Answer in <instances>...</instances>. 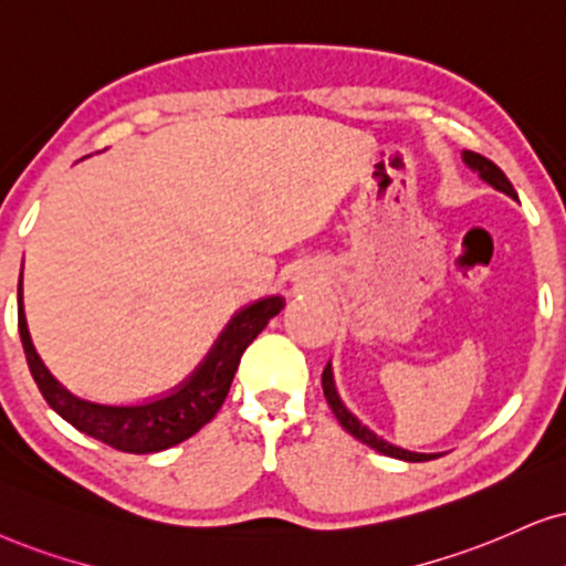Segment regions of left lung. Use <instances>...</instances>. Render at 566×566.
<instances>
[{
    "mask_svg": "<svg viewBox=\"0 0 566 566\" xmlns=\"http://www.w3.org/2000/svg\"><path fill=\"white\" fill-rule=\"evenodd\" d=\"M462 161L468 164V167L473 169V171H478V177H481L483 182H489L493 190L504 192V196H510V198L517 200V192H514L512 182L506 180V175H504V171L499 169L496 164H493L491 159H485V156H481V154H473V151H462ZM321 384H324V397H326L328 407H332V412L336 415V420H339V426L345 428L347 433H353L357 441L368 443L370 449H376L378 454L395 457V460H405V462H428V460H436V457H441V454H423V452H410V449H402V447H397V443L386 441V439H381V436H378V433L370 431L368 426H363L360 420H357L355 415L347 410V405L342 402L339 391H336L332 363H326V368H324V376H321Z\"/></svg>",
    "mask_w": 566,
    "mask_h": 566,
    "instance_id": "8db88e82",
    "label": "left lung"
}]
</instances>
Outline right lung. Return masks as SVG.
Wrapping results in <instances>:
<instances>
[{"label":"right lung","instance_id":"obj_1","mask_svg":"<svg viewBox=\"0 0 566 566\" xmlns=\"http://www.w3.org/2000/svg\"><path fill=\"white\" fill-rule=\"evenodd\" d=\"M284 307L282 295H269L255 300L230 318L221 328L209 353L198 363V368L169 389L167 395L143 399L135 405H106L93 402L67 386L56 381V376L44 366L41 355L35 353L31 332H28L25 307H23V274L18 282V328L23 339L25 360L31 368L33 381L39 384L41 395L56 415H62L77 431L98 439L119 452L154 454L175 447L192 433H198L219 407L224 405L230 391L234 370L250 342L259 336L271 318Z\"/></svg>","mask_w":566,"mask_h":566}]
</instances>
